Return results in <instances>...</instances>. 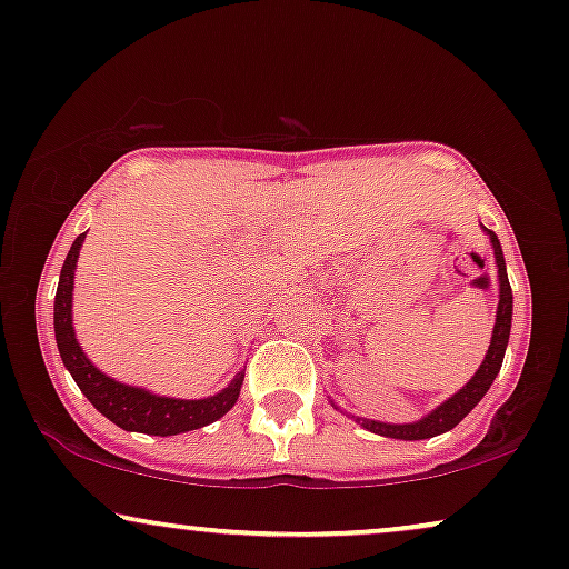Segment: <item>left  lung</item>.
<instances>
[{
	"label": "left lung",
	"mask_w": 569,
	"mask_h": 569,
	"mask_svg": "<svg viewBox=\"0 0 569 569\" xmlns=\"http://www.w3.org/2000/svg\"><path fill=\"white\" fill-rule=\"evenodd\" d=\"M486 230V227H483ZM486 234L491 238L493 246V258H497V277H499V306H497V323H493V335H491V345L489 352H486L481 368H478L473 379H470L460 392L449 397L447 402H441L437 410L429 412L426 418L416 420V423H381V420H368V418H356L360 426L368 431L379 433V437H392V439H405V441H416V439H431L439 437L449 429H455L460 420L468 416L470 410L476 408L478 402L483 400V395L489 392V387L497 379L501 360H505V350L507 342H510V327H512V287L510 279H507V267H505V253H501V246L497 240V234L491 230H486Z\"/></svg>",
	"instance_id": "obj_1"
}]
</instances>
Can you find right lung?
<instances>
[{
    "mask_svg": "<svg viewBox=\"0 0 569 569\" xmlns=\"http://www.w3.org/2000/svg\"><path fill=\"white\" fill-rule=\"evenodd\" d=\"M86 232L72 242L68 258H64L62 274H59L57 298H54V337L62 363L101 416L124 431L151 433V437H174V433L196 431L219 420L227 410L238 402L242 376L238 373L221 389L219 395L203 397V400H174V397H159L140 387L120 383L101 373L86 352L80 350L76 329H72V279H76V263L83 246Z\"/></svg>",
    "mask_w": 569,
    "mask_h": 569,
    "instance_id": "add662e5",
    "label": "right lung"
}]
</instances>
